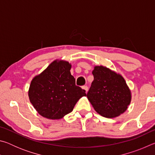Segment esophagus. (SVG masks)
Returning <instances> with one entry per match:
<instances>
[{"label":"esophagus","mask_w":155,"mask_h":155,"mask_svg":"<svg viewBox=\"0 0 155 155\" xmlns=\"http://www.w3.org/2000/svg\"><path fill=\"white\" fill-rule=\"evenodd\" d=\"M83 90H85V93H87V90H88V87H87V86H83Z\"/></svg>","instance_id":"obj_1"}]
</instances>
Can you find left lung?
I'll list each match as a JSON object with an SVG mask.
<instances>
[{
  "instance_id": "left-lung-1",
  "label": "left lung",
  "mask_w": 155,
  "mask_h": 155,
  "mask_svg": "<svg viewBox=\"0 0 155 155\" xmlns=\"http://www.w3.org/2000/svg\"><path fill=\"white\" fill-rule=\"evenodd\" d=\"M94 81L87 97L95 111L102 116L114 118L127 111L131 92L122 76L103 65H96Z\"/></svg>"
}]
</instances>
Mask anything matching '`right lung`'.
Here are the masks:
<instances>
[{
    "label": "right lung",
    "instance_id": "right-lung-1",
    "mask_svg": "<svg viewBox=\"0 0 155 155\" xmlns=\"http://www.w3.org/2000/svg\"><path fill=\"white\" fill-rule=\"evenodd\" d=\"M72 65L54 60L31 82L28 97L39 114L46 118L59 120L72 112L85 91L75 84L70 73Z\"/></svg>",
    "mask_w": 155,
    "mask_h": 155
}]
</instances>
